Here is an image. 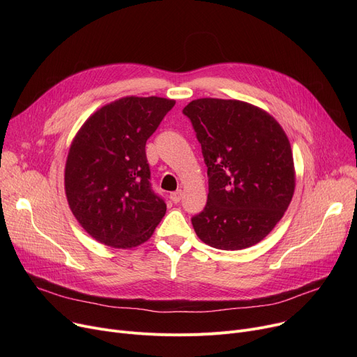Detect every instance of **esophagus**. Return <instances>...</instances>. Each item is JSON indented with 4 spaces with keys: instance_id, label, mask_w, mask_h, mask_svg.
<instances>
[{
    "instance_id": "34e87169",
    "label": "esophagus",
    "mask_w": 357,
    "mask_h": 357,
    "mask_svg": "<svg viewBox=\"0 0 357 357\" xmlns=\"http://www.w3.org/2000/svg\"><path fill=\"white\" fill-rule=\"evenodd\" d=\"M171 199H172V202L178 204V202L182 199V191H181V190H178V191L172 192V194H171Z\"/></svg>"
}]
</instances>
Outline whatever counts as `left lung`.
<instances>
[{
    "label": "left lung",
    "instance_id": "8db88e82",
    "mask_svg": "<svg viewBox=\"0 0 357 357\" xmlns=\"http://www.w3.org/2000/svg\"><path fill=\"white\" fill-rule=\"evenodd\" d=\"M208 167V199L192 217L211 248L241 250L264 240L295 191L291 143L280 124L253 104L199 98L183 108Z\"/></svg>",
    "mask_w": 357,
    "mask_h": 357
}]
</instances>
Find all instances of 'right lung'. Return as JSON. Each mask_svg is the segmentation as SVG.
I'll list each match as a JSON object with an SVG mask.
<instances>
[{"mask_svg":"<svg viewBox=\"0 0 357 357\" xmlns=\"http://www.w3.org/2000/svg\"><path fill=\"white\" fill-rule=\"evenodd\" d=\"M174 105L175 100L160 97H123L91 114L70 143L65 165L69 208L105 246H140L166 213L149 182L144 147Z\"/></svg>","mask_w":357,"mask_h":357,"instance_id":"right-lung-1","label":"right lung"}]
</instances>
